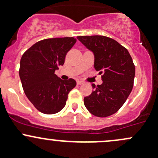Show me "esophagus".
<instances>
[{
	"label": "esophagus",
	"mask_w": 158,
	"mask_h": 158,
	"mask_svg": "<svg viewBox=\"0 0 158 158\" xmlns=\"http://www.w3.org/2000/svg\"><path fill=\"white\" fill-rule=\"evenodd\" d=\"M77 85H81V84H84V82L81 81H77Z\"/></svg>",
	"instance_id": "esophagus-1"
}]
</instances>
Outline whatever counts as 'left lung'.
<instances>
[{"instance_id":"8db88e82","label":"left lung","mask_w":158,"mask_h":158,"mask_svg":"<svg viewBox=\"0 0 158 158\" xmlns=\"http://www.w3.org/2000/svg\"><path fill=\"white\" fill-rule=\"evenodd\" d=\"M94 54V68L102 84H92L93 91L84 97V106L92 114L106 118L124 104L133 87L135 65L128 50L112 38L102 35L78 36Z\"/></svg>"}]
</instances>
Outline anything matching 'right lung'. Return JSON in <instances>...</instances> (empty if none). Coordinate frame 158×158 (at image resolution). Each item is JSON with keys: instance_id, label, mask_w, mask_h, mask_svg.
Segmentation results:
<instances>
[{"instance_id": "1", "label": "right lung", "mask_w": 158, "mask_h": 158, "mask_svg": "<svg viewBox=\"0 0 158 158\" xmlns=\"http://www.w3.org/2000/svg\"><path fill=\"white\" fill-rule=\"evenodd\" d=\"M74 38L40 40L24 52L19 74L27 98L40 112L52 114L64 108L76 81L60 79L55 71L63 65L67 52L74 45Z\"/></svg>"}]
</instances>
